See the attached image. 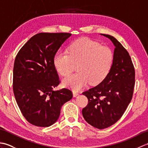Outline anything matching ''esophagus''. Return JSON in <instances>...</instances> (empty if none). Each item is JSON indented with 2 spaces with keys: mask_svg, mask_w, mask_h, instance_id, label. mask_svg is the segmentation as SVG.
<instances>
[{
  "mask_svg": "<svg viewBox=\"0 0 148 148\" xmlns=\"http://www.w3.org/2000/svg\"><path fill=\"white\" fill-rule=\"evenodd\" d=\"M72 93H73V97H76L78 95V93L76 92H75V91H73V92H72Z\"/></svg>",
  "mask_w": 148,
  "mask_h": 148,
  "instance_id": "obj_1",
  "label": "esophagus"
}]
</instances>
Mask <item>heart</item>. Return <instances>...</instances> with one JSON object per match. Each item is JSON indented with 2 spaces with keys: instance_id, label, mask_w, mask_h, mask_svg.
<instances>
[{
  "instance_id": "1",
  "label": "heart",
  "mask_w": 148,
  "mask_h": 148,
  "mask_svg": "<svg viewBox=\"0 0 148 148\" xmlns=\"http://www.w3.org/2000/svg\"><path fill=\"white\" fill-rule=\"evenodd\" d=\"M53 63L62 76L69 74L77 65V73L65 77L62 83L65 87L78 91L89 83L97 85L106 79L112 67L113 53L108 47L83 38L71 43L68 53H56Z\"/></svg>"
}]
</instances>
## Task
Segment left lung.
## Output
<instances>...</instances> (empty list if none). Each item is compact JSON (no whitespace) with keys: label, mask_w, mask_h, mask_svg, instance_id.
<instances>
[{"label":"left lung","mask_w":148,"mask_h":148,"mask_svg":"<svg viewBox=\"0 0 148 148\" xmlns=\"http://www.w3.org/2000/svg\"><path fill=\"white\" fill-rule=\"evenodd\" d=\"M100 35L109 38L115 46L112 65L102 83L83 93L88 103L82 114L90 125L103 129L120 119L132 99L135 69L129 53L117 39L107 34Z\"/></svg>","instance_id":"8db88e82"}]
</instances>
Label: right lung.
Listing matches in <instances>:
<instances>
[{"instance_id":"1","label":"right lung","mask_w":148,"mask_h":148,"mask_svg":"<svg viewBox=\"0 0 148 148\" xmlns=\"http://www.w3.org/2000/svg\"><path fill=\"white\" fill-rule=\"evenodd\" d=\"M69 33H39L16 56L13 92L22 114L30 123L49 127L57 121L62 106L72 98L67 88L54 91L60 82L53 60Z\"/></svg>"}]
</instances>
